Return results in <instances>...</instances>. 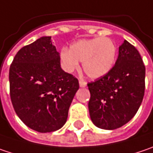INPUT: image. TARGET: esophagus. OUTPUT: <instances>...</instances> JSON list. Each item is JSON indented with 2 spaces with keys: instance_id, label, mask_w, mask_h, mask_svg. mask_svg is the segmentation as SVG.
<instances>
[{
  "instance_id": "1",
  "label": "esophagus",
  "mask_w": 153,
  "mask_h": 153,
  "mask_svg": "<svg viewBox=\"0 0 153 153\" xmlns=\"http://www.w3.org/2000/svg\"><path fill=\"white\" fill-rule=\"evenodd\" d=\"M79 84L80 87H85V86H86V82L84 81V80H79Z\"/></svg>"
}]
</instances>
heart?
<instances>
[{
	"label": "heart",
	"instance_id": "b5f03b06",
	"mask_svg": "<svg viewBox=\"0 0 153 153\" xmlns=\"http://www.w3.org/2000/svg\"><path fill=\"white\" fill-rule=\"evenodd\" d=\"M117 56V47L108 37L82 39L74 42L69 50L63 48L60 60L64 69L72 73L82 62L85 74L91 79H98L107 74L113 68Z\"/></svg>",
	"mask_w": 153,
	"mask_h": 153
}]
</instances>
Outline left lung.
I'll return each instance as SVG.
<instances>
[{"instance_id":"1","label":"left lung","mask_w":153,"mask_h":153,"mask_svg":"<svg viewBox=\"0 0 153 153\" xmlns=\"http://www.w3.org/2000/svg\"><path fill=\"white\" fill-rule=\"evenodd\" d=\"M145 78L146 68L139 51L125 40L112 70L87 84L89 113L95 126L114 130L130 121L142 103Z\"/></svg>"}]
</instances>
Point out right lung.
Instances as JSON below:
<instances>
[{"label": "right lung", "instance_id": "obj_1", "mask_svg": "<svg viewBox=\"0 0 153 153\" xmlns=\"http://www.w3.org/2000/svg\"><path fill=\"white\" fill-rule=\"evenodd\" d=\"M10 98L21 120L33 130L51 132L67 122L79 89L75 77L60 68L50 36L23 47L9 68Z\"/></svg>", "mask_w": 153, "mask_h": 153}]
</instances>
